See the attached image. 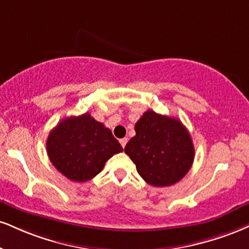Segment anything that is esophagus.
<instances>
[{"mask_svg": "<svg viewBox=\"0 0 249 249\" xmlns=\"http://www.w3.org/2000/svg\"><path fill=\"white\" fill-rule=\"evenodd\" d=\"M119 142H121L122 147L125 148V146H126V143H127V138H123V139L119 140Z\"/></svg>", "mask_w": 249, "mask_h": 249, "instance_id": "esophagus-1", "label": "esophagus"}]
</instances>
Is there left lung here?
I'll return each instance as SVG.
<instances>
[{
	"instance_id": "8db88e82",
	"label": "left lung",
	"mask_w": 249,
	"mask_h": 249,
	"mask_svg": "<svg viewBox=\"0 0 249 249\" xmlns=\"http://www.w3.org/2000/svg\"><path fill=\"white\" fill-rule=\"evenodd\" d=\"M134 130L136 136L124 151L148 184L168 187L184 178L193 166L195 148L190 133L178 119L147 110Z\"/></svg>"
}]
</instances>
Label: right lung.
<instances>
[{"instance_id":"1","label":"right lung","mask_w":249,"mask_h":249,"mask_svg":"<svg viewBox=\"0 0 249 249\" xmlns=\"http://www.w3.org/2000/svg\"><path fill=\"white\" fill-rule=\"evenodd\" d=\"M46 148L53 166L75 182L95 178L112 155L123 151L111 131L89 113L60 122L50 132Z\"/></svg>"}]
</instances>
